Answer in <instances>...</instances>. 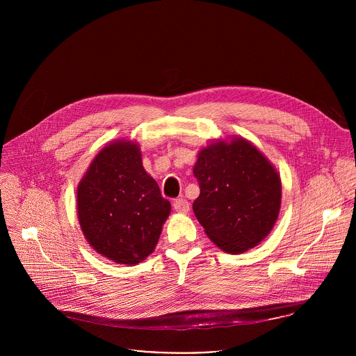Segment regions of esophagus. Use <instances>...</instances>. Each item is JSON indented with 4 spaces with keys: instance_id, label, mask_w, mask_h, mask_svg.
I'll list each match as a JSON object with an SVG mask.
<instances>
[{
    "instance_id": "obj_1",
    "label": "esophagus",
    "mask_w": 356,
    "mask_h": 356,
    "mask_svg": "<svg viewBox=\"0 0 356 356\" xmlns=\"http://www.w3.org/2000/svg\"><path fill=\"white\" fill-rule=\"evenodd\" d=\"M173 209L180 214H187L190 210V204L186 198H177L173 202Z\"/></svg>"
}]
</instances>
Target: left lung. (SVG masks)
Here are the masks:
<instances>
[{
    "label": "left lung",
    "instance_id": "obj_1",
    "mask_svg": "<svg viewBox=\"0 0 356 356\" xmlns=\"http://www.w3.org/2000/svg\"><path fill=\"white\" fill-rule=\"evenodd\" d=\"M193 173L200 186L194 216L218 248L242 253L269 235L280 210L282 181L249 140L232 138L201 149Z\"/></svg>",
    "mask_w": 356,
    "mask_h": 356
}]
</instances>
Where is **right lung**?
<instances>
[{
    "mask_svg": "<svg viewBox=\"0 0 356 356\" xmlns=\"http://www.w3.org/2000/svg\"><path fill=\"white\" fill-rule=\"evenodd\" d=\"M170 209L131 140L101 149L77 187V216L87 242L121 265H136L154 252Z\"/></svg>",
    "mask_w": 356,
    "mask_h": 356,
    "instance_id": "obj_1",
    "label": "right lung"
}]
</instances>
